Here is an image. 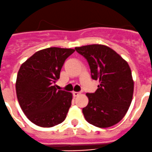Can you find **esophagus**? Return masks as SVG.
I'll use <instances>...</instances> for the list:
<instances>
[{"mask_svg": "<svg viewBox=\"0 0 152 152\" xmlns=\"http://www.w3.org/2000/svg\"><path fill=\"white\" fill-rule=\"evenodd\" d=\"M80 94H81V93H79V92H75V91L73 92V96H74V97H76V96H79Z\"/></svg>", "mask_w": 152, "mask_h": 152, "instance_id": "esophagus-1", "label": "esophagus"}]
</instances>
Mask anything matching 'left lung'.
Wrapping results in <instances>:
<instances>
[{
    "label": "left lung",
    "mask_w": 152,
    "mask_h": 152,
    "mask_svg": "<svg viewBox=\"0 0 152 152\" xmlns=\"http://www.w3.org/2000/svg\"><path fill=\"white\" fill-rule=\"evenodd\" d=\"M87 59L92 79L99 81L94 93H87L82 109L85 120L99 128L113 126L124 118L132 103L134 80L128 62L111 48L102 44L76 47Z\"/></svg>",
    "instance_id": "obj_1"
}]
</instances>
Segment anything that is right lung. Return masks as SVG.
<instances>
[{"mask_svg": "<svg viewBox=\"0 0 152 152\" xmlns=\"http://www.w3.org/2000/svg\"><path fill=\"white\" fill-rule=\"evenodd\" d=\"M75 49L51 47L38 50L21 65L17 76L16 94L27 118L41 127H52L64 121L73 94L57 90L65 59Z\"/></svg>", "mask_w": 152, "mask_h": 152, "instance_id": "add662e5", "label": "right lung"}]
</instances>
